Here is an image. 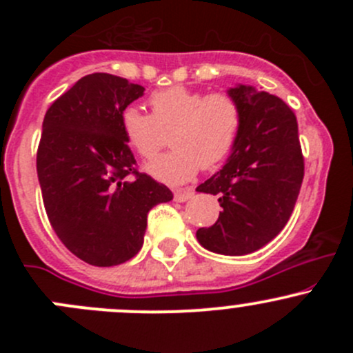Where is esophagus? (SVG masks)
Returning a JSON list of instances; mask_svg holds the SVG:
<instances>
[{
  "instance_id": "34e87169",
  "label": "esophagus",
  "mask_w": 353,
  "mask_h": 353,
  "mask_svg": "<svg viewBox=\"0 0 353 353\" xmlns=\"http://www.w3.org/2000/svg\"><path fill=\"white\" fill-rule=\"evenodd\" d=\"M194 196V190L193 188H184V190H176L174 191V198L176 201H188Z\"/></svg>"
}]
</instances>
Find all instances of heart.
Returning a JSON list of instances; mask_svg holds the SVG:
<instances>
[{
    "mask_svg": "<svg viewBox=\"0 0 353 353\" xmlns=\"http://www.w3.org/2000/svg\"><path fill=\"white\" fill-rule=\"evenodd\" d=\"M152 114L126 108L121 126L130 147L154 159L167 143L172 150L152 160L147 170L165 183H186L199 167L213 169L234 150L243 130V109L229 94H203L183 85L157 90L148 97Z\"/></svg>",
    "mask_w": 353,
    "mask_h": 353,
    "instance_id": "obj_1",
    "label": "heart"
}]
</instances>
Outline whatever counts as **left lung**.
Segmentation results:
<instances>
[{
    "label": "left lung",
    "instance_id": "1",
    "mask_svg": "<svg viewBox=\"0 0 353 353\" xmlns=\"http://www.w3.org/2000/svg\"><path fill=\"white\" fill-rule=\"evenodd\" d=\"M229 95L243 109V130L225 165L196 188L216 194L223 208L196 237L208 251L241 256L258 251L287 225L304 179V155L297 117L282 99L244 85Z\"/></svg>",
    "mask_w": 353,
    "mask_h": 353
}]
</instances>
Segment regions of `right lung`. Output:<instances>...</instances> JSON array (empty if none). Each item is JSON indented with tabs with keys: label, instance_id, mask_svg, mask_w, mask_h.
<instances>
[{
	"label": "right lung",
	"instance_id": "1",
	"mask_svg": "<svg viewBox=\"0 0 353 353\" xmlns=\"http://www.w3.org/2000/svg\"><path fill=\"white\" fill-rule=\"evenodd\" d=\"M141 85L109 73L80 78L42 123L37 176L56 236L81 261L116 266L143 244L147 215L172 191L140 172L121 114Z\"/></svg>",
	"mask_w": 353,
	"mask_h": 353
}]
</instances>
